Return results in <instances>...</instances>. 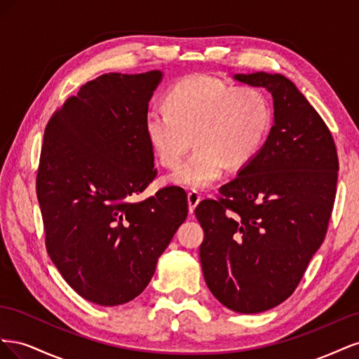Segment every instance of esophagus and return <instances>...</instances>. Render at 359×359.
<instances>
[{"label":"esophagus","instance_id":"1","mask_svg":"<svg viewBox=\"0 0 359 359\" xmlns=\"http://www.w3.org/2000/svg\"><path fill=\"white\" fill-rule=\"evenodd\" d=\"M201 194L198 193V191H190L189 194H187V201H189V211H190V214H193L194 212V210H196V206L199 205V202H201Z\"/></svg>","mask_w":359,"mask_h":359}]
</instances>
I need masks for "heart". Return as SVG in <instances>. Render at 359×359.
<instances>
[{
	"label": "heart",
	"mask_w": 359,
	"mask_h": 359,
	"mask_svg": "<svg viewBox=\"0 0 359 359\" xmlns=\"http://www.w3.org/2000/svg\"><path fill=\"white\" fill-rule=\"evenodd\" d=\"M165 107L145 114L144 133L165 168L178 165L193 140L194 153L165 178L169 186L182 189H208L227 165L247 166L260 153L273 124V109L262 90L206 74L178 81L168 91Z\"/></svg>",
	"instance_id": "b5f03b06"
}]
</instances>
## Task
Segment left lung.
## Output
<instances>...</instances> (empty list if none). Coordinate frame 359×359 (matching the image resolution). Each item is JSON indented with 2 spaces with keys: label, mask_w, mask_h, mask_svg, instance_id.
Returning <instances> with one entry per match:
<instances>
[{
  "label": "left lung",
  "mask_w": 359,
  "mask_h": 359,
  "mask_svg": "<svg viewBox=\"0 0 359 359\" xmlns=\"http://www.w3.org/2000/svg\"><path fill=\"white\" fill-rule=\"evenodd\" d=\"M273 95V127L256 158L196 206L206 286L224 307L266 311L287 299L318 252L332 211L339 160L327 124L280 73L235 74Z\"/></svg>",
  "instance_id": "left-lung-1"
}]
</instances>
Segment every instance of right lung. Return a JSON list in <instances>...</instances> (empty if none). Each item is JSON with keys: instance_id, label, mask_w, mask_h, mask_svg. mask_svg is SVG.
<instances>
[{"instance_id": "obj_1", "label": "right lung", "mask_w": 359, "mask_h": 359, "mask_svg": "<svg viewBox=\"0 0 359 359\" xmlns=\"http://www.w3.org/2000/svg\"><path fill=\"white\" fill-rule=\"evenodd\" d=\"M161 79L160 70L102 74L45 130L37 198L48 253L74 292L103 307L144 292L187 219L180 187L133 202L156 178L144 118Z\"/></svg>"}]
</instances>
